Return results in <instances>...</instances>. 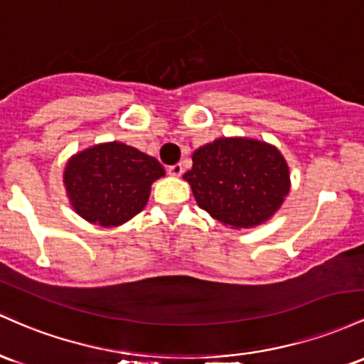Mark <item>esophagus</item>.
Here are the masks:
<instances>
[{"label": "esophagus", "instance_id": "esophagus-1", "mask_svg": "<svg viewBox=\"0 0 364 364\" xmlns=\"http://www.w3.org/2000/svg\"><path fill=\"white\" fill-rule=\"evenodd\" d=\"M166 171H168L171 177H181V175L183 173V166L181 165V163H175V165H170Z\"/></svg>", "mask_w": 364, "mask_h": 364}]
</instances>
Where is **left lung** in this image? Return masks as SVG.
<instances>
[{
	"mask_svg": "<svg viewBox=\"0 0 364 364\" xmlns=\"http://www.w3.org/2000/svg\"><path fill=\"white\" fill-rule=\"evenodd\" d=\"M183 178L199 208L232 228L270 220L291 189L280 151L247 137H220L196 149L193 168Z\"/></svg>",
	"mask_w": 364,
	"mask_h": 364,
	"instance_id": "obj_1",
	"label": "left lung"
}]
</instances>
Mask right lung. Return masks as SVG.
<instances>
[{"instance_id":"obj_1","label":"right lung","mask_w":364,"mask_h":364,"mask_svg":"<svg viewBox=\"0 0 364 364\" xmlns=\"http://www.w3.org/2000/svg\"><path fill=\"white\" fill-rule=\"evenodd\" d=\"M163 175L156 158L113 141L73 154L63 183L77 215L96 225L118 227L144 210L151 183Z\"/></svg>"}]
</instances>
